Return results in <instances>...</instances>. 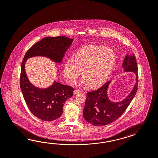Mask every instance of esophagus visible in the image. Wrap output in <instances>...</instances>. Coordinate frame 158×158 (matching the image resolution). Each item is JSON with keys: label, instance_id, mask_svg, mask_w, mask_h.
<instances>
[{"label": "esophagus", "instance_id": "esophagus-1", "mask_svg": "<svg viewBox=\"0 0 158 158\" xmlns=\"http://www.w3.org/2000/svg\"><path fill=\"white\" fill-rule=\"evenodd\" d=\"M79 93H80V91H79V90L76 89V90H75V91H73V94H74V95H76V94H77Z\"/></svg>", "mask_w": 158, "mask_h": 158}]
</instances>
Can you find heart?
<instances>
[{
	"label": "heart",
	"instance_id": "heart-1",
	"mask_svg": "<svg viewBox=\"0 0 158 158\" xmlns=\"http://www.w3.org/2000/svg\"><path fill=\"white\" fill-rule=\"evenodd\" d=\"M116 56L111 48L99 46H87L73 54L72 60L65 62L63 73L66 81L73 85L81 74L83 77L79 83L81 87H93L106 82L115 64Z\"/></svg>",
	"mask_w": 158,
	"mask_h": 158
}]
</instances>
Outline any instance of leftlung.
I'll return each instance as SVG.
<instances>
[{
  "mask_svg": "<svg viewBox=\"0 0 158 158\" xmlns=\"http://www.w3.org/2000/svg\"><path fill=\"white\" fill-rule=\"evenodd\" d=\"M124 72H132L136 75V83L130 94L123 100L114 102L107 95L111 81L106 82L96 91L87 93L83 116L85 120L95 126H103L118 119L126 111L138 89V73L135 55L127 54L122 64Z\"/></svg>",
  "mask_w": 158,
  "mask_h": 158,
  "instance_id": "left-lung-1",
  "label": "left lung"
}]
</instances>
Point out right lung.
I'll return each mask as SVG.
<instances>
[{
  "label": "right lung",
  "instance_id": "1",
  "mask_svg": "<svg viewBox=\"0 0 158 158\" xmlns=\"http://www.w3.org/2000/svg\"><path fill=\"white\" fill-rule=\"evenodd\" d=\"M73 40L64 36L46 37L27 51L21 65L20 86L27 107L31 113L44 121H52L60 118L65 101L73 96L74 89L55 81L46 89L32 85L27 77L25 63L28 58L44 56L61 64L65 52Z\"/></svg>",
  "mask_w": 158,
  "mask_h": 158
}]
</instances>
